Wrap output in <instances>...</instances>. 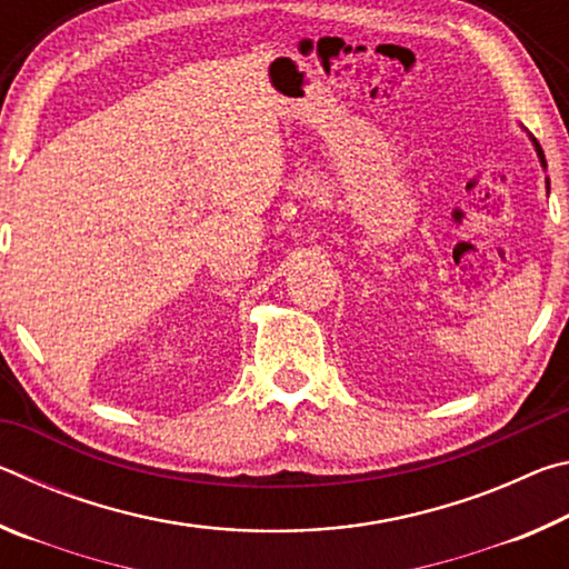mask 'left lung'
<instances>
[{"label": "left lung", "mask_w": 569, "mask_h": 569, "mask_svg": "<svg viewBox=\"0 0 569 569\" xmlns=\"http://www.w3.org/2000/svg\"><path fill=\"white\" fill-rule=\"evenodd\" d=\"M537 152H539V158H542V166H545V156H542V150H539V146H537Z\"/></svg>", "instance_id": "obj_1"}]
</instances>
